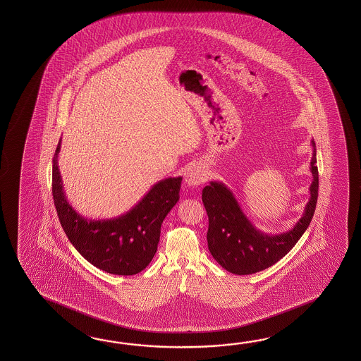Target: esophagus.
Instances as JSON below:
<instances>
[{
  "label": "esophagus",
  "instance_id": "esophagus-1",
  "mask_svg": "<svg viewBox=\"0 0 361 361\" xmlns=\"http://www.w3.org/2000/svg\"><path fill=\"white\" fill-rule=\"evenodd\" d=\"M184 180H185V183L188 184V185H192V187L200 185V184L205 180V171L200 169L197 166L190 168V169L187 170V174H185Z\"/></svg>",
  "mask_w": 361,
  "mask_h": 361
}]
</instances>
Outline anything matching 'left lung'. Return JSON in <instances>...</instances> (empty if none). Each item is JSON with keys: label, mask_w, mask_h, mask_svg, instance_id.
I'll use <instances>...</instances> for the list:
<instances>
[{"label": "left lung", "mask_w": 361, "mask_h": 361, "mask_svg": "<svg viewBox=\"0 0 361 361\" xmlns=\"http://www.w3.org/2000/svg\"><path fill=\"white\" fill-rule=\"evenodd\" d=\"M311 146L310 200L300 221L286 232L272 235L258 230L243 212L233 192L222 182L212 180L202 190V202L209 216L207 247L223 269L235 275H250L269 269L289 253L306 232L319 196L314 139H311Z\"/></svg>", "instance_id": "left-lung-1"}]
</instances>
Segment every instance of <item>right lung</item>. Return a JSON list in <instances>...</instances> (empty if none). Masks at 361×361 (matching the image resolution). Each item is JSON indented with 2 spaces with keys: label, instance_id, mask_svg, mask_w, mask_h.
Instances as JSON below:
<instances>
[{
  "label": "right lung",
  "instance_id": "1",
  "mask_svg": "<svg viewBox=\"0 0 361 361\" xmlns=\"http://www.w3.org/2000/svg\"><path fill=\"white\" fill-rule=\"evenodd\" d=\"M61 138L53 159V197L61 227L77 252L97 269L112 275H135L154 258L161 224L179 200L182 177L154 184L135 207L109 219L85 218L69 204L64 193L58 157Z\"/></svg>",
  "mask_w": 361,
  "mask_h": 361
}]
</instances>
